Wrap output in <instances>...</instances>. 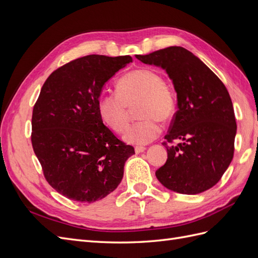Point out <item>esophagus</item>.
Listing matches in <instances>:
<instances>
[{
	"label": "esophagus",
	"instance_id": "obj_1",
	"mask_svg": "<svg viewBox=\"0 0 258 258\" xmlns=\"http://www.w3.org/2000/svg\"><path fill=\"white\" fill-rule=\"evenodd\" d=\"M145 150H146V148H145L144 146H136V147H135V152H136L137 154L142 153V152H144Z\"/></svg>",
	"mask_w": 258,
	"mask_h": 258
}]
</instances>
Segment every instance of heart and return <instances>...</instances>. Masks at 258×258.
Segmentation results:
<instances>
[{
    "instance_id": "b5f03b06",
    "label": "heart",
    "mask_w": 258,
    "mask_h": 258,
    "mask_svg": "<svg viewBox=\"0 0 258 258\" xmlns=\"http://www.w3.org/2000/svg\"><path fill=\"white\" fill-rule=\"evenodd\" d=\"M138 105L141 120L131 124L123 135L128 143L145 145L161 134V122L169 121L176 110V97L159 72L151 68H138L117 82V92L99 98L100 116L108 127L122 132L129 122L130 108Z\"/></svg>"
}]
</instances>
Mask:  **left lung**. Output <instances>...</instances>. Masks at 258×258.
<instances>
[{
	"mask_svg": "<svg viewBox=\"0 0 258 258\" xmlns=\"http://www.w3.org/2000/svg\"><path fill=\"white\" fill-rule=\"evenodd\" d=\"M136 57L165 70L177 97V111L165 139L181 143H162L168 159L156 171L158 181L185 195L210 189L229 167L235 150L236 117L225 85L198 57L179 46Z\"/></svg>",
	"mask_w": 258,
	"mask_h": 258,
	"instance_id": "left-lung-1",
	"label": "left lung"
}]
</instances>
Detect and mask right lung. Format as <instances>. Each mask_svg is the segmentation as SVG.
I'll use <instances>...</instances> for the list:
<instances>
[{
    "mask_svg": "<svg viewBox=\"0 0 258 258\" xmlns=\"http://www.w3.org/2000/svg\"><path fill=\"white\" fill-rule=\"evenodd\" d=\"M130 56L89 54L53 71L33 107L31 141L45 178L62 196L91 204L114 191L135 148L104 126L98 102Z\"/></svg>",
    "mask_w": 258,
    "mask_h": 258,
    "instance_id": "right-lung-1",
    "label": "right lung"
}]
</instances>
